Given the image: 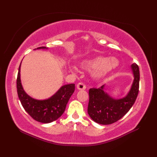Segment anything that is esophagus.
<instances>
[{"mask_svg": "<svg viewBox=\"0 0 157 157\" xmlns=\"http://www.w3.org/2000/svg\"><path fill=\"white\" fill-rule=\"evenodd\" d=\"M77 88L79 90H85L86 88V85L84 84V83H78V84H77Z\"/></svg>", "mask_w": 157, "mask_h": 157, "instance_id": "34e87169", "label": "esophagus"}]
</instances>
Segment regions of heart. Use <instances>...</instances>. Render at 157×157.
Wrapping results in <instances>:
<instances>
[{
    "label": "heart",
    "mask_w": 157,
    "mask_h": 157,
    "mask_svg": "<svg viewBox=\"0 0 157 157\" xmlns=\"http://www.w3.org/2000/svg\"><path fill=\"white\" fill-rule=\"evenodd\" d=\"M81 67L86 70H92V76L96 80H102L115 71L119 65V62L114 57L107 58L105 56L86 59L80 63ZM72 71H75V67H71Z\"/></svg>",
    "instance_id": "heart-1"
}]
</instances>
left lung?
<instances>
[{
  "mask_svg": "<svg viewBox=\"0 0 157 157\" xmlns=\"http://www.w3.org/2000/svg\"><path fill=\"white\" fill-rule=\"evenodd\" d=\"M134 79L132 88L125 97L115 99L105 92V86L99 88L89 90L88 113L93 121L102 125H109L121 119L129 109L137 98L139 92L140 71L136 63L132 65Z\"/></svg>",
  "mask_w": 157,
  "mask_h": 157,
  "instance_id": "8db88e82",
  "label": "left lung"
}]
</instances>
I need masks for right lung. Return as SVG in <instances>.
Returning <instances> with one entry per match:
<instances>
[{"label":"right lung","mask_w":157,"mask_h":157,"mask_svg":"<svg viewBox=\"0 0 157 157\" xmlns=\"http://www.w3.org/2000/svg\"><path fill=\"white\" fill-rule=\"evenodd\" d=\"M46 48L44 46L37 49ZM36 49V48H35ZM19 65L17 78V90L18 97L25 111L36 121L43 123H48L55 121L64 113L67 104L75 90V84L63 86L55 94L46 100L32 98L25 92L20 79Z\"/></svg>","instance_id":"1"}]
</instances>
